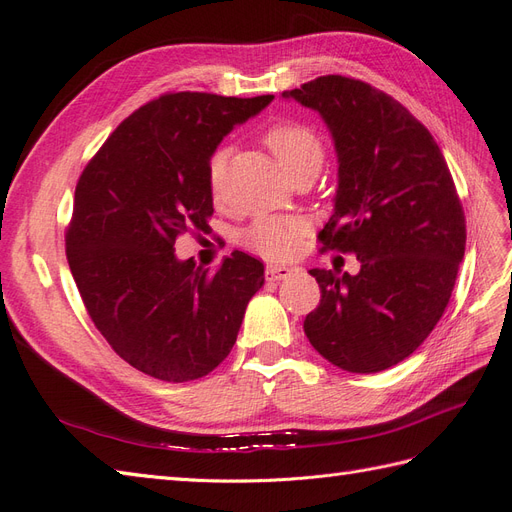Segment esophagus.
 <instances>
[{"label":"esophagus","mask_w":512,"mask_h":512,"mask_svg":"<svg viewBox=\"0 0 512 512\" xmlns=\"http://www.w3.org/2000/svg\"><path fill=\"white\" fill-rule=\"evenodd\" d=\"M290 275H292V269L286 265H269L265 271V277L269 282H282V280H288Z\"/></svg>","instance_id":"34e87169"}]
</instances>
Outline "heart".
<instances>
[{"label":"heart","mask_w":512,"mask_h":512,"mask_svg":"<svg viewBox=\"0 0 512 512\" xmlns=\"http://www.w3.org/2000/svg\"><path fill=\"white\" fill-rule=\"evenodd\" d=\"M265 145L273 158L284 168L288 179L301 173H318L324 162V147L320 136L301 123H280L267 132ZM226 168V151L218 149L209 158L207 179L213 198H220V183ZM305 232V222L292 215H269L258 218L243 230L241 241L252 252L267 258H288L297 252Z\"/></svg>","instance_id":"b5f03b06"}]
</instances>
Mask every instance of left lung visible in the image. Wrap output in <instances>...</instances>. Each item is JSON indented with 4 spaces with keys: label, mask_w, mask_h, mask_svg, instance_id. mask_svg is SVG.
Instances as JSON below:
<instances>
[{
    "label": "left lung",
    "mask_w": 512,
    "mask_h": 512,
    "mask_svg": "<svg viewBox=\"0 0 512 512\" xmlns=\"http://www.w3.org/2000/svg\"><path fill=\"white\" fill-rule=\"evenodd\" d=\"M282 98L333 136L337 192L322 250L354 252L356 275L312 269L322 299L305 335L324 359L376 374L410 356L444 314L466 252V218L438 143L384 91L320 76Z\"/></svg>",
    "instance_id": "obj_1"
}]
</instances>
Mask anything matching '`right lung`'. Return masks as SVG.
<instances>
[{
    "label": "right lung",
    "mask_w": 512,
    "mask_h": 512,
    "mask_svg": "<svg viewBox=\"0 0 512 512\" xmlns=\"http://www.w3.org/2000/svg\"><path fill=\"white\" fill-rule=\"evenodd\" d=\"M273 96L179 91L134 111L76 183L66 254L87 312L111 348L164 382L207 376L237 342L265 265L235 250L207 273L175 241L207 232V164L222 138Z\"/></svg>",
    "instance_id": "add662e5"
}]
</instances>
